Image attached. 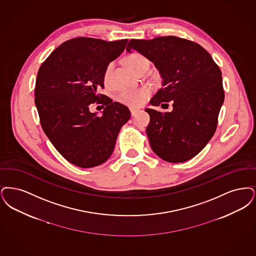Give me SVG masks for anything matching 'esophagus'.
Masks as SVG:
<instances>
[{
	"label": "esophagus",
	"mask_w": 256,
	"mask_h": 256,
	"mask_svg": "<svg viewBox=\"0 0 256 256\" xmlns=\"http://www.w3.org/2000/svg\"><path fill=\"white\" fill-rule=\"evenodd\" d=\"M130 112H131V116H136V114L138 112V110H134V109H130Z\"/></svg>",
	"instance_id": "34e87169"
}]
</instances>
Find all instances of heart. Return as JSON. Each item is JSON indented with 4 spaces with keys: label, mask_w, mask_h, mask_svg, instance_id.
Masks as SVG:
<instances>
[{
    "label": "heart",
    "mask_w": 256,
    "mask_h": 256,
    "mask_svg": "<svg viewBox=\"0 0 256 256\" xmlns=\"http://www.w3.org/2000/svg\"><path fill=\"white\" fill-rule=\"evenodd\" d=\"M124 62L136 74H140L142 70L148 68L147 58L140 52H132L128 54L124 58ZM112 67L114 63H109L104 70L103 80L105 84L109 83ZM150 96L151 90L148 87H140L136 89L124 90L118 94L116 100L123 105L130 108H138L144 104Z\"/></svg>",
    "instance_id": "1"
}]
</instances>
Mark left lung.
<instances>
[{"label": "left lung", "mask_w": 256, "mask_h": 256, "mask_svg": "<svg viewBox=\"0 0 256 256\" xmlns=\"http://www.w3.org/2000/svg\"><path fill=\"white\" fill-rule=\"evenodd\" d=\"M133 48L152 61L164 79L150 104L173 103L170 112L145 110L150 116L146 134L151 148L169 162H186L216 131L224 100L221 70L202 46L176 36L132 39L126 50Z\"/></svg>", "instance_id": "left-lung-1"}]
</instances>
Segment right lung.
I'll use <instances>...</instances> for the list:
<instances>
[{"instance_id":"add662e5","label":"right lung","mask_w":256,"mask_h":256,"mask_svg":"<svg viewBox=\"0 0 256 256\" xmlns=\"http://www.w3.org/2000/svg\"><path fill=\"white\" fill-rule=\"evenodd\" d=\"M127 42L74 38L56 48L38 70L34 100L41 126L56 150L76 166L105 162L131 116L126 106L98 94L105 68ZM94 102L106 106L101 117L89 112Z\"/></svg>"}]
</instances>
